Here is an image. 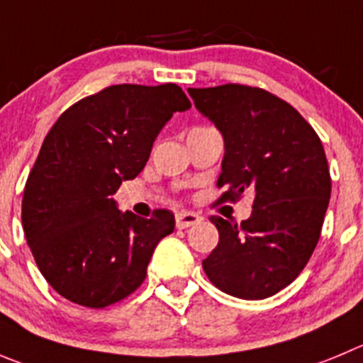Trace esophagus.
Here are the masks:
<instances>
[{
  "label": "esophagus",
  "instance_id": "esophagus-1",
  "mask_svg": "<svg viewBox=\"0 0 363 363\" xmlns=\"http://www.w3.org/2000/svg\"><path fill=\"white\" fill-rule=\"evenodd\" d=\"M201 220H202V216L197 215V213L179 211L177 215H175V225H177L179 229H188V228H191V225H197Z\"/></svg>",
  "mask_w": 363,
  "mask_h": 363
}]
</instances>
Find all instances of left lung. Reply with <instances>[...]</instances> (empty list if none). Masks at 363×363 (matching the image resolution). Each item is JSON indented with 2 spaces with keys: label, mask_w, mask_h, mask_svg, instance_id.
<instances>
[{
  "label": "left lung",
  "mask_w": 363,
  "mask_h": 363,
  "mask_svg": "<svg viewBox=\"0 0 363 363\" xmlns=\"http://www.w3.org/2000/svg\"><path fill=\"white\" fill-rule=\"evenodd\" d=\"M188 93L223 138L222 201L254 193L252 213L240 225L211 216L218 245L202 269L229 296L265 299L299 276L319 242L331 195L323 143L292 105L259 87Z\"/></svg>",
  "instance_id": "1"
}]
</instances>
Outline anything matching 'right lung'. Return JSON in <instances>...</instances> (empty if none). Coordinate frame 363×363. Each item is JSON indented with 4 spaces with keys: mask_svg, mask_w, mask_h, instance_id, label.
Segmentation results:
<instances>
[{
    "mask_svg": "<svg viewBox=\"0 0 363 363\" xmlns=\"http://www.w3.org/2000/svg\"><path fill=\"white\" fill-rule=\"evenodd\" d=\"M191 104L175 84L105 87L71 105L44 138L23 195L26 242L44 279L67 301L105 308L145 281L175 216L120 211L113 195L140 174L174 113Z\"/></svg>",
    "mask_w": 363,
    "mask_h": 363,
    "instance_id": "obj_1",
    "label": "right lung"
}]
</instances>
